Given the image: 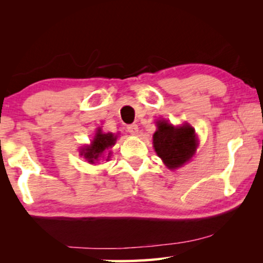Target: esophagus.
Instances as JSON below:
<instances>
[{"label": "esophagus", "instance_id": "esophagus-1", "mask_svg": "<svg viewBox=\"0 0 263 263\" xmlns=\"http://www.w3.org/2000/svg\"><path fill=\"white\" fill-rule=\"evenodd\" d=\"M126 130H127L128 133H131V135H137L138 130H139V127H138L137 124H131V125L126 126Z\"/></svg>", "mask_w": 263, "mask_h": 263}]
</instances>
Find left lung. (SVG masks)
<instances>
[{
	"label": "left lung",
	"instance_id": "8db88e82",
	"mask_svg": "<svg viewBox=\"0 0 263 263\" xmlns=\"http://www.w3.org/2000/svg\"><path fill=\"white\" fill-rule=\"evenodd\" d=\"M153 146L158 157L169 169L182 167L193 158L198 146L194 127L189 124L174 126L167 121H158Z\"/></svg>",
	"mask_w": 263,
	"mask_h": 263
}]
</instances>
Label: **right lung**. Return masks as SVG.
Wrapping results in <instances>:
<instances>
[{
  "instance_id": "1",
  "label": "right lung",
  "mask_w": 263,
  "mask_h": 263,
  "mask_svg": "<svg viewBox=\"0 0 263 263\" xmlns=\"http://www.w3.org/2000/svg\"><path fill=\"white\" fill-rule=\"evenodd\" d=\"M117 139V136L114 133H103L101 127L97 128L96 135L92 139L91 144L88 146H84L81 149V155L87 160L89 163H95V161H99L101 157H103L104 152L106 149L112 147ZM110 158V152L108 153V159Z\"/></svg>"
}]
</instances>
